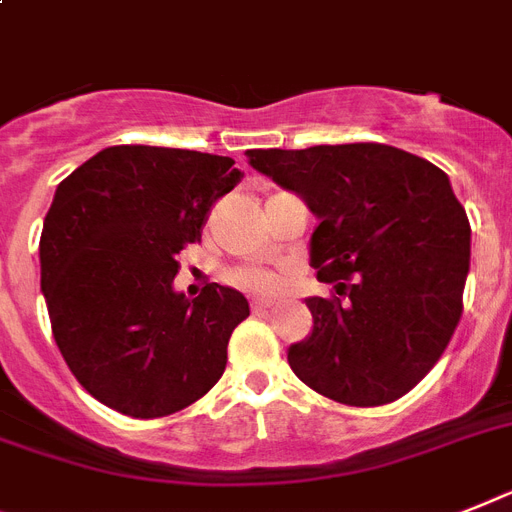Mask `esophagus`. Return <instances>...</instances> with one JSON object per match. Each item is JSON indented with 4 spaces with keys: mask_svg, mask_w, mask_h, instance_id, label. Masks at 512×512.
Listing matches in <instances>:
<instances>
[{
    "mask_svg": "<svg viewBox=\"0 0 512 512\" xmlns=\"http://www.w3.org/2000/svg\"><path fill=\"white\" fill-rule=\"evenodd\" d=\"M251 308L253 314H266V311H269V301H253Z\"/></svg>",
    "mask_w": 512,
    "mask_h": 512,
    "instance_id": "34e87169",
    "label": "esophagus"
}]
</instances>
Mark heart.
Returning <instances> with one entry per match:
<instances>
[{"label":"heart","mask_w":512,"mask_h":512,"mask_svg":"<svg viewBox=\"0 0 512 512\" xmlns=\"http://www.w3.org/2000/svg\"><path fill=\"white\" fill-rule=\"evenodd\" d=\"M230 282H235L243 290H251V293H261V295H272L277 293L282 287L280 277H274L269 272H261V269H235L230 274Z\"/></svg>","instance_id":"obj_1"}]
</instances>
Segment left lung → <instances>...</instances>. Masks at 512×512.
<instances>
[{"mask_svg": "<svg viewBox=\"0 0 512 512\" xmlns=\"http://www.w3.org/2000/svg\"><path fill=\"white\" fill-rule=\"evenodd\" d=\"M248 164L319 219L311 266L335 285L306 298L314 329L287 350L295 377L345 405L403 398L463 314L471 225L447 175L384 143L251 149Z\"/></svg>", "mask_w": 512, "mask_h": 512, "instance_id": "obj_1", "label": "left lung"}]
</instances>
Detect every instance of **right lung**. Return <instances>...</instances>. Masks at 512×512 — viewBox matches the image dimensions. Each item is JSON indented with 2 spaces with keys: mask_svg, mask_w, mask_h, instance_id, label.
<instances>
[{
  "mask_svg": "<svg viewBox=\"0 0 512 512\" xmlns=\"http://www.w3.org/2000/svg\"><path fill=\"white\" fill-rule=\"evenodd\" d=\"M230 156L109 146L57 185L41 232V293L57 348L86 392L117 413L183 411L219 382L246 295L175 290L177 253L240 183Z\"/></svg>",
  "mask_w": 512,
  "mask_h": 512,
  "instance_id": "1",
  "label": "right lung"
}]
</instances>
